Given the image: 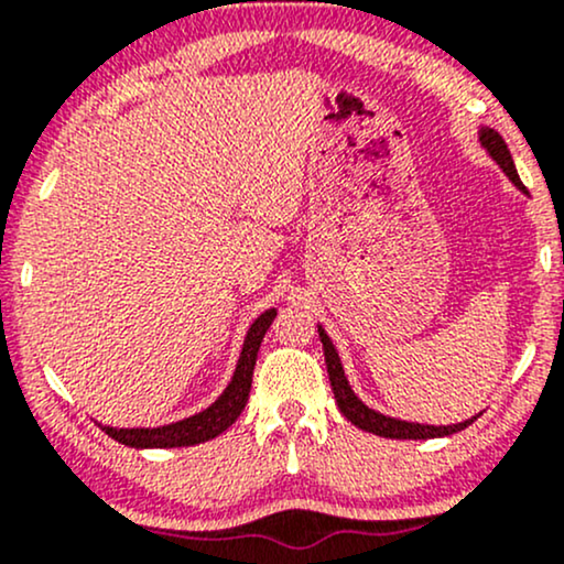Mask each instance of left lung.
<instances>
[{"label": "left lung", "instance_id": "1", "mask_svg": "<svg viewBox=\"0 0 564 564\" xmlns=\"http://www.w3.org/2000/svg\"><path fill=\"white\" fill-rule=\"evenodd\" d=\"M477 140H480L482 151L488 153L498 166H501L503 174L511 180V185H514L517 191H525V185H522L520 174L514 170V161H511V153L501 134L490 127H480L477 129ZM318 336L323 341V355H326L328 381H332L336 405H339V411L345 413L347 422H352L358 430L371 432V435H379V437H390V440H432V437H448L453 432L467 430L475 419H480V413H475V416L467 419V422H458V424H419V422H405V419L387 416V413L377 411V408L366 405L364 400L355 394L352 387H349V381L345 377V366H341L339 352H336L332 336L326 334V328L318 326Z\"/></svg>", "mask_w": 564, "mask_h": 564}]
</instances>
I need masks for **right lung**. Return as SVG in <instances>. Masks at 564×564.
<instances>
[{"label": "right lung", "instance_id": "1", "mask_svg": "<svg viewBox=\"0 0 564 564\" xmlns=\"http://www.w3.org/2000/svg\"><path fill=\"white\" fill-rule=\"evenodd\" d=\"M278 315L275 307L264 310V313L249 326L246 332L241 358H238L236 371L225 387L223 394L204 411L193 413V416L180 419V422L164 424V426H106L108 437H113L116 443L129 445V448H185V445H198L206 443V440L223 435L228 426L241 416L246 408V400H249L251 390V377H254V364L257 352H260V345L268 334L270 323Z\"/></svg>", "mask_w": 564, "mask_h": 564}]
</instances>
